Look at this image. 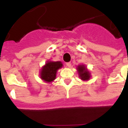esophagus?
<instances>
[{
  "label": "esophagus",
  "mask_w": 128,
  "mask_h": 128,
  "mask_svg": "<svg viewBox=\"0 0 128 128\" xmlns=\"http://www.w3.org/2000/svg\"><path fill=\"white\" fill-rule=\"evenodd\" d=\"M66 66H67L68 68H70L71 67V66H72V64H71L70 62H67V63H66Z\"/></svg>",
  "instance_id": "obj_1"
}]
</instances>
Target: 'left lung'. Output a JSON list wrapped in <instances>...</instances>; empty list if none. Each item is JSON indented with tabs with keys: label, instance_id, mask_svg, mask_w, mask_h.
Here are the masks:
<instances>
[{
	"label": "left lung",
	"instance_id": "obj_1",
	"mask_svg": "<svg viewBox=\"0 0 128 128\" xmlns=\"http://www.w3.org/2000/svg\"><path fill=\"white\" fill-rule=\"evenodd\" d=\"M77 72L79 73V77L83 80H88L90 78V73L84 65H79L77 66Z\"/></svg>",
	"mask_w": 128,
	"mask_h": 128
}]
</instances>
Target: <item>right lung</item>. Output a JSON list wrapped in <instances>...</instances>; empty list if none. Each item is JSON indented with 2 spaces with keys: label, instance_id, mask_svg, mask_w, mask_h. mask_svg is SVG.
I'll return each instance as SVG.
<instances>
[{
  "label": "right lung",
  "instance_id": "right-lung-1",
  "mask_svg": "<svg viewBox=\"0 0 128 128\" xmlns=\"http://www.w3.org/2000/svg\"><path fill=\"white\" fill-rule=\"evenodd\" d=\"M62 64L60 61L52 62L48 61L46 65L41 70L40 77L46 82H51L56 79V75L57 70L62 67Z\"/></svg>",
  "mask_w": 128,
  "mask_h": 128
}]
</instances>
